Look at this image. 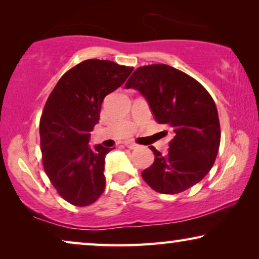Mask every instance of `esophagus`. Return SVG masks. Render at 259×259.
Here are the masks:
<instances>
[{
  "mask_svg": "<svg viewBox=\"0 0 259 259\" xmlns=\"http://www.w3.org/2000/svg\"><path fill=\"white\" fill-rule=\"evenodd\" d=\"M125 146H126L127 148H130V150H134V148L138 147V145H137L136 143H132V141H126Z\"/></svg>",
  "mask_w": 259,
  "mask_h": 259,
  "instance_id": "esophagus-1",
  "label": "esophagus"
}]
</instances>
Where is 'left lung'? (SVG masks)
Masks as SVG:
<instances>
[{"label":"left lung","mask_w":259,"mask_h":259,"mask_svg":"<svg viewBox=\"0 0 259 259\" xmlns=\"http://www.w3.org/2000/svg\"><path fill=\"white\" fill-rule=\"evenodd\" d=\"M146 99L155 121L172 133L168 153L153 146L154 162L141 173L154 191L176 194L199 183L210 172L221 144L213 99L187 74L167 65L139 67L125 84Z\"/></svg>","instance_id":"1"}]
</instances>
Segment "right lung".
<instances>
[{
	"instance_id": "right-lung-1",
	"label": "right lung",
	"mask_w": 259,
	"mask_h": 259,
	"mask_svg": "<svg viewBox=\"0 0 259 259\" xmlns=\"http://www.w3.org/2000/svg\"><path fill=\"white\" fill-rule=\"evenodd\" d=\"M132 70L108 60H84L63 74L46 102L40 121L44 168L72 205L87 206L104 192L105 157L113 148L88 143L105 97Z\"/></svg>"
}]
</instances>
